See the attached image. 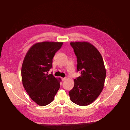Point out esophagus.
I'll return each mask as SVG.
<instances>
[{
	"label": "esophagus",
	"instance_id": "esophagus-1",
	"mask_svg": "<svg viewBox=\"0 0 130 130\" xmlns=\"http://www.w3.org/2000/svg\"><path fill=\"white\" fill-rule=\"evenodd\" d=\"M66 80V78H62V80L63 81H65Z\"/></svg>",
	"mask_w": 130,
	"mask_h": 130
}]
</instances>
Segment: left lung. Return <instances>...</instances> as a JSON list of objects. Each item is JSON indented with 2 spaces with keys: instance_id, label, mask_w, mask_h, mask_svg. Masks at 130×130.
I'll list each match as a JSON object with an SVG mask.
<instances>
[{
  "instance_id": "1",
  "label": "left lung",
  "mask_w": 130,
  "mask_h": 130,
  "mask_svg": "<svg viewBox=\"0 0 130 130\" xmlns=\"http://www.w3.org/2000/svg\"><path fill=\"white\" fill-rule=\"evenodd\" d=\"M77 58V70L81 76L74 80L73 88L69 92L71 101L86 106L93 102L102 92L106 69L102 55L88 42H71Z\"/></svg>"
}]
</instances>
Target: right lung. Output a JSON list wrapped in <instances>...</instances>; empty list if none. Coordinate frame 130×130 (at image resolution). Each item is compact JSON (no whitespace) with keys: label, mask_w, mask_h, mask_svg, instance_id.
<instances>
[{"label":"right lung","mask_w":130,"mask_h":130,"mask_svg":"<svg viewBox=\"0 0 130 130\" xmlns=\"http://www.w3.org/2000/svg\"><path fill=\"white\" fill-rule=\"evenodd\" d=\"M63 42H43L34 44L27 52L22 67L23 85L31 99L40 106L53 101L60 88L61 78L48 71L52 59Z\"/></svg>","instance_id":"1"}]
</instances>
